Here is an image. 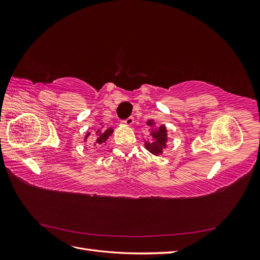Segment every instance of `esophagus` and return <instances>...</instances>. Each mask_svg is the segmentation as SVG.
<instances>
[{
  "mask_svg": "<svg viewBox=\"0 0 260 260\" xmlns=\"http://www.w3.org/2000/svg\"><path fill=\"white\" fill-rule=\"evenodd\" d=\"M133 121H135V119H133V117H129L125 120H122V123L123 124H127V125H131L133 123Z\"/></svg>",
  "mask_w": 260,
  "mask_h": 260,
  "instance_id": "obj_1",
  "label": "esophagus"
}]
</instances>
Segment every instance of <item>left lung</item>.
<instances>
[{"label":"left lung","instance_id":"8db88e82","mask_svg":"<svg viewBox=\"0 0 260 260\" xmlns=\"http://www.w3.org/2000/svg\"><path fill=\"white\" fill-rule=\"evenodd\" d=\"M147 125H153V120L147 121ZM153 140L149 142L145 143V147L147 151L151 152L154 155H159L162 153V148L166 146L167 142V130L165 125H160V127L156 131L152 132Z\"/></svg>","mask_w":260,"mask_h":260}]
</instances>
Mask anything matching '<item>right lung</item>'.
<instances>
[{"instance_id": "1", "label": "right lung", "mask_w": 260, "mask_h": 260, "mask_svg": "<svg viewBox=\"0 0 260 260\" xmlns=\"http://www.w3.org/2000/svg\"><path fill=\"white\" fill-rule=\"evenodd\" d=\"M112 133H113V129L112 128H101V129H98L96 130V135H95L96 143L98 144L105 143L106 140L108 139L109 136L112 135ZM90 135H91V133H88V135L85 136V139L88 138Z\"/></svg>"}]
</instances>
